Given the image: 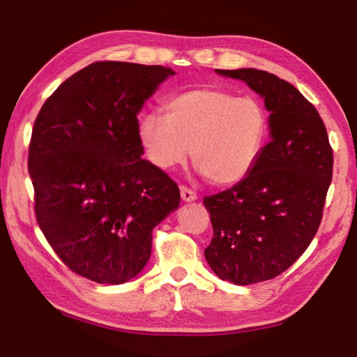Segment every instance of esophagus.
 I'll return each mask as SVG.
<instances>
[{
    "instance_id": "34e87169",
    "label": "esophagus",
    "mask_w": 357,
    "mask_h": 357,
    "mask_svg": "<svg viewBox=\"0 0 357 357\" xmlns=\"http://www.w3.org/2000/svg\"><path fill=\"white\" fill-rule=\"evenodd\" d=\"M179 190H181V198H183L184 202H195L197 200V193L192 189H189L187 185H181Z\"/></svg>"
}]
</instances>
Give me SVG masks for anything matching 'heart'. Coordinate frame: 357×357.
Masks as SVG:
<instances>
[{
	"mask_svg": "<svg viewBox=\"0 0 357 357\" xmlns=\"http://www.w3.org/2000/svg\"><path fill=\"white\" fill-rule=\"evenodd\" d=\"M162 112L138 119V137L151 164L168 172L192 160L211 183L229 185L249 173L261 154L268 114L250 96L215 86L189 88L162 102Z\"/></svg>",
	"mask_w": 357,
	"mask_h": 357,
	"instance_id": "b5f03b06",
	"label": "heart"
}]
</instances>
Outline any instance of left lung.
Segmentation results:
<instances>
[{
  "instance_id": "left-lung-1",
  "label": "left lung",
  "mask_w": 357,
  "mask_h": 357,
  "mask_svg": "<svg viewBox=\"0 0 357 357\" xmlns=\"http://www.w3.org/2000/svg\"><path fill=\"white\" fill-rule=\"evenodd\" d=\"M215 72L245 82L271 112V140L249 174L203 198L214 229L208 264L222 280L249 285L280 275L310 245L334 155L317 108L291 83L257 69Z\"/></svg>"
}]
</instances>
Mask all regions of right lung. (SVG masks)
I'll use <instances>...</instances> for the list:
<instances>
[{"label": "right lung", "instance_id": "1", "mask_svg": "<svg viewBox=\"0 0 357 357\" xmlns=\"http://www.w3.org/2000/svg\"><path fill=\"white\" fill-rule=\"evenodd\" d=\"M174 75L164 66L96 61L42 105L28 149L36 220L84 279L119 285L144 268L153 229L179 206L178 184L142 159L137 114Z\"/></svg>", "mask_w": 357, "mask_h": 357}]
</instances>
